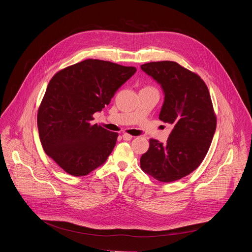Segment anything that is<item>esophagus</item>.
I'll return each instance as SVG.
<instances>
[{
    "instance_id": "34e87169",
    "label": "esophagus",
    "mask_w": 252,
    "mask_h": 252,
    "mask_svg": "<svg viewBox=\"0 0 252 252\" xmlns=\"http://www.w3.org/2000/svg\"><path fill=\"white\" fill-rule=\"evenodd\" d=\"M132 137H133L132 135H130V134H128V133H126V132L123 133V138H124L125 140H130Z\"/></svg>"
}]
</instances>
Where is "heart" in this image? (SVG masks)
I'll return each mask as SVG.
<instances>
[{"label":"heart","mask_w":252,"mask_h":252,"mask_svg":"<svg viewBox=\"0 0 252 252\" xmlns=\"http://www.w3.org/2000/svg\"><path fill=\"white\" fill-rule=\"evenodd\" d=\"M146 88H149V89H155L154 87H151V86H149V87H146Z\"/></svg>","instance_id":"b5f03b06"}]
</instances>
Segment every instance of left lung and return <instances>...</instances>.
Returning a JSON list of instances; mask_svg holds the SVG:
<instances>
[{"label": "left lung", "mask_w": 252, "mask_h": 252, "mask_svg": "<svg viewBox=\"0 0 252 252\" xmlns=\"http://www.w3.org/2000/svg\"><path fill=\"white\" fill-rule=\"evenodd\" d=\"M140 67L161 85L165 96L159 120L173 126L165 145L150 139L140 167L158 182L171 183L202 162L217 128V115L205 83L193 71L170 61Z\"/></svg>", "instance_id": "left-lung-1"}]
</instances>
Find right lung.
Instances as JSON below:
<instances>
[{
	"label": "right lung",
	"instance_id": "1",
	"mask_svg": "<svg viewBox=\"0 0 252 252\" xmlns=\"http://www.w3.org/2000/svg\"><path fill=\"white\" fill-rule=\"evenodd\" d=\"M135 70L89 59L51 79L38 110L39 134L45 153L68 174H89L113 152L119 133L93 125V116L111 102Z\"/></svg>",
	"mask_w": 252,
	"mask_h": 252
}]
</instances>
